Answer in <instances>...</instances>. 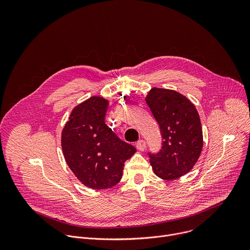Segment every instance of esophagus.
Masks as SVG:
<instances>
[{"label": "esophagus", "mask_w": 250, "mask_h": 250, "mask_svg": "<svg viewBox=\"0 0 250 250\" xmlns=\"http://www.w3.org/2000/svg\"><path fill=\"white\" fill-rule=\"evenodd\" d=\"M135 146H136V148H137V150H140V151H144L145 149H146V141L145 140H138L137 142H136V145H135Z\"/></svg>", "instance_id": "1"}]
</instances>
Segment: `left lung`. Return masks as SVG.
<instances>
[{
    "label": "left lung",
    "instance_id": "1",
    "mask_svg": "<svg viewBox=\"0 0 250 250\" xmlns=\"http://www.w3.org/2000/svg\"><path fill=\"white\" fill-rule=\"evenodd\" d=\"M159 125L162 147L148 152L156 176L174 180L188 173L203 149V131L195 105L182 94L169 89L153 88L146 98Z\"/></svg>",
    "mask_w": 250,
    "mask_h": 250
}]
</instances>
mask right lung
I'll return each mask as SVG.
<instances>
[{"label":"right lung","instance_id":"1","mask_svg":"<svg viewBox=\"0 0 250 250\" xmlns=\"http://www.w3.org/2000/svg\"><path fill=\"white\" fill-rule=\"evenodd\" d=\"M109 101L91 97L71 112L61 134L69 168L85 186L109 189L123 176L125 162L136 151L104 123Z\"/></svg>","mask_w":250,"mask_h":250}]
</instances>
